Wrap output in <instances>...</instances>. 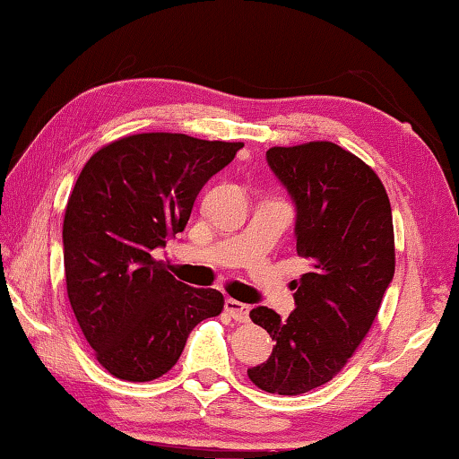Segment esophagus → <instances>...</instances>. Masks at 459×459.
Listing matches in <instances>:
<instances>
[{"label":"esophagus","mask_w":459,"mask_h":459,"mask_svg":"<svg viewBox=\"0 0 459 459\" xmlns=\"http://www.w3.org/2000/svg\"><path fill=\"white\" fill-rule=\"evenodd\" d=\"M224 308H227V312L232 318H235V321H238V323L249 321V307H247V304H243V302L235 300V298H227V302H224Z\"/></svg>","instance_id":"esophagus-1"}]
</instances>
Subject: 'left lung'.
<instances>
[{"mask_svg": "<svg viewBox=\"0 0 459 459\" xmlns=\"http://www.w3.org/2000/svg\"><path fill=\"white\" fill-rule=\"evenodd\" d=\"M265 157L294 202L296 251L310 269L292 281L288 318L251 310L275 345L247 374L261 390L296 396L333 380L372 329L394 278V227L380 178L339 144L272 147Z\"/></svg>", "mask_w": 459, "mask_h": 459, "instance_id": "obj_1", "label": "left lung"}]
</instances>
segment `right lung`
I'll list each match as a JSON object with an SVG mask.
<instances>
[{
    "label": "right lung",
    "instance_id": "add662e5",
    "mask_svg": "<svg viewBox=\"0 0 459 459\" xmlns=\"http://www.w3.org/2000/svg\"><path fill=\"white\" fill-rule=\"evenodd\" d=\"M243 143L143 133L118 138L79 173L63 222L71 308L112 376L151 382L176 366L224 298L178 281L152 251L184 232L204 184Z\"/></svg>",
    "mask_w": 459,
    "mask_h": 459
}]
</instances>
